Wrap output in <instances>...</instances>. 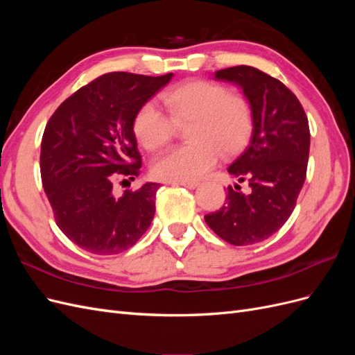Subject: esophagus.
<instances>
[{"instance_id": "34e87169", "label": "esophagus", "mask_w": 355, "mask_h": 355, "mask_svg": "<svg viewBox=\"0 0 355 355\" xmlns=\"http://www.w3.org/2000/svg\"><path fill=\"white\" fill-rule=\"evenodd\" d=\"M173 185H180V187H185L189 189H194L198 187V182L197 180H180V182H171Z\"/></svg>"}]
</instances>
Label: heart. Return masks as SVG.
<instances>
[{"label":"heart","mask_w":355,"mask_h":355,"mask_svg":"<svg viewBox=\"0 0 355 355\" xmlns=\"http://www.w3.org/2000/svg\"><path fill=\"white\" fill-rule=\"evenodd\" d=\"M167 115L153 102L144 103L133 118V133L146 151H157L185 128L184 146L170 149L153 164L161 180H194L216 164L218 157L237 154L253 130L254 115L244 96L230 94L222 84L196 80L161 94Z\"/></svg>","instance_id":"b5f03b06"}]
</instances>
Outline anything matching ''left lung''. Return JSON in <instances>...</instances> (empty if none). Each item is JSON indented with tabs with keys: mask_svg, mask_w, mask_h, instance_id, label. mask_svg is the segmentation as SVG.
<instances>
[{
	"mask_svg": "<svg viewBox=\"0 0 355 355\" xmlns=\"http://www.w3.org/2000/svg\"><path fill=\"white\" fill-rule=\"evenodd\" d=\"M214 78L237 83L253 108L252 141L228 168L250 192L228 187L223 206L204 220L227 243L250 245L280 230L296 206L306 178L308 118L292 90L257 68L220 69Z\"/></svg>",
	"mask_w": 355,
	"mask_h": 355,
	"instance_id": "1",
	"label": "left lung"
}]
</instances>
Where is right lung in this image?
Returning a JSON list of instances; mask_svg holds the SVG:
<instances>
[{"instance_id": "right-lung-1", "label": "right lung", "mask_w": 355, "mask_h": 355, "mask_svg": "<svg viewBox=\"0 0 355 355\" xmlns=\"http://www.w3.org/2000/svg\"><path fill=\"white\" fill-rule=\"evenodd\" d=\"M110 72L83 85L50 116L40 170L60 231L85 252L116 254L137 243L155 214L158 184L114 196L116 182L139 176L136 111L171 80Z\"/></svg>"}]
</instances>
